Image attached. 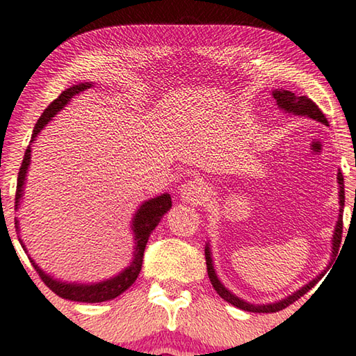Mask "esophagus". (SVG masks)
<instances>
[{"label":"esophagus","instance_id":"esophagus-1","mask_svg":"<svg viewBox=\"0 0 356 356\" xmlns=\"http://www.w3.org/2000/svg\"><path fill=\"white\" fill-rule=\"evenodd\" d=\"M180 197H182V200L186 204L197 205L202 202V200H205L207 190L200 180H188V182L184 184L182 188H180Z\"/></svg>","mask_w":356,"mask_h":356}]
</instances>
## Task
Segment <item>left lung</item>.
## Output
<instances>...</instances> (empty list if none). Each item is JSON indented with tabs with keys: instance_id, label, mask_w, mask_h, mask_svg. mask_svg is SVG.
Masks as SVG:
<instances>
[{
	"instance_id": "left-lung-1",
	"label": "left lung",
	"mask_w": 356,
	"mask_h": 356,
	"mask_svg": "<svg viewBox=\"0 0 356 356\" xmlns=\"http://www.w3.org/2000/svg\"><path fill=\"white\" fill-rule=\"evenodd\" d=\"M273 98L275 99L277 106H279L280 111H283L285 113H291V115H299V116H307V118H312L322 122V124L328 126V121L324 116V113L321 112V108L314 104V102L307 98V96H296L293 92H288V90H282V88H275L273 92ZM338 185H339V215H338V221H336L334 225V232H333V238H332V258L330 263H328V268L332 266V263L334 260V257L338 255L339 250V244H341V238H342V211H344V202H346V196H344V177H342V172L338 170ZM205 261H207V273H209L210 282L213 288H215L216 293L222 297L225 302L232 303V305L244 309V312H250V313H275L280 312V309L286 308L291 303H294L297 299H300L303 294H307L309 289H312L316 283H318L322 277H324V273H321L316 279H313L309 283H307L305 286H302L300 289L294 291L293 294L286 296L285 299L277 300L273 303H250L245 302L241 297L235 296L232 293L230 289H227L224 286V283L218 279L216 275V269L215 264H213V258H211V249H210V243L207 241L205 244ZM327 268V269H328Z\"/></svg>"
}]
</instances>
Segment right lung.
I'll return each mask as SVG.
<instances>
[{
	"mask_svg": "<svg viewBox=\"0 0 356 356\" xmlns=\"http://www.w3.org/2000/svg\"><path fill=\"white\" fill-rule=\"evenodd\" d=\"M90 87H93V82H79V83H76V86H71L70 88L65 90V92H62L59 96H57V98L51 102L47 108H44V112L42 113L40 118H38L37 124L34 127V132H32L31 145L34 143L35 138L38 137V134L43 131L44 126H47L57 113L63 111V107H65L76 95L86 92V90ZM31 145L28 146V149H26V152H24L20 172H18L17 193H15V210L20 209V205H22L26 176H28V170L31 165V152H32ZM171 205H172L171 196L168 195V193H163V195L145 200V202L138 207L132 218V222H131V230L134 235L132 260H131V263H129V266L126 269H122L120 274H116L107 280L93 282V283L62 282V280L54 279L53 275L44 273V270L38 266V264L32 260L31 257H29V260L32 263V266L35 268L38 275L42 277L44 285L53 291V293L62 297V299H68V300H74V302H87V303L112 300V299H115V297H118L120 294L124 293L127 288H131L134 285V282L137 280V277L141 270V264H143V254L146 249V243H147V240H149L152 230L159 225L160 219L163 218L165 213L170 211ZM15 229H17V232H20V221H18V218H15ZM18 240H20L22 248L24 249L26 254H28V250H26V245L23 244L22 238H18Z\"/></svg>",
	"mask_w": 356,
	"mask_h": 356,
	"instance_id": "1",
	"label": "right lung"
}]
</instances>
